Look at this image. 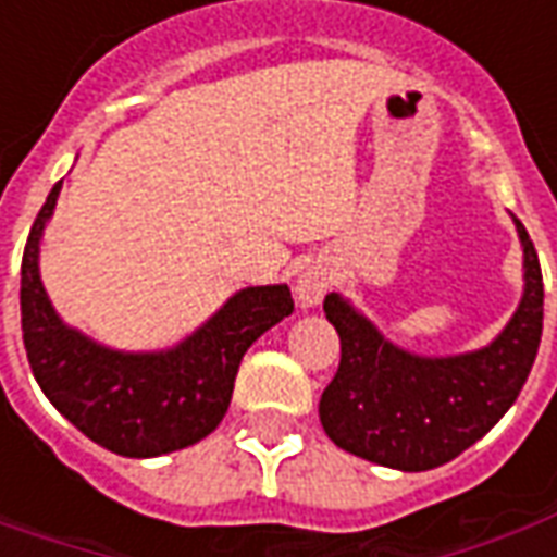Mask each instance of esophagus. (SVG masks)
Returning a JSON list of instances; mask_svg holds the SVG:
<instances>
[{"mask_svg": "<svg viewBox=\"0 0 557 557\" xmlns=\"http://www.w3.org/2000/svg\"><path fill=\"white\" fill-rule=\"evenodd\" d=\"M331 289V271L325 265L304 268L298 280H295V295L304 307H313L325 298V292Z\"/></svg>", "mask_w": 557, "mask_h": 557, "instance_id": "34e87169", "label": "esophagus"}]
</instances>
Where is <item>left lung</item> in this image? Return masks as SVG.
<instances>
[{"label": "left lung", "mask_w": 557, "mask_h": 557, "mask_svg": "<svg viewBox=\"0 0 557 557\" xmlns=\"http://www.w3.org/2000/svg\"><path fill=\"white\" fill-rule=\"evenodd\" d=\"M525 289L513 319L490 346L466 355L423 358L399 349L331 292L325 315L339 334V367L319 399L327 438L399 471H430L468 450L504 418L525 385L543 334V274L525 226Z\"/></svg>", "instance_id": "8db88e82"}]
</instances>
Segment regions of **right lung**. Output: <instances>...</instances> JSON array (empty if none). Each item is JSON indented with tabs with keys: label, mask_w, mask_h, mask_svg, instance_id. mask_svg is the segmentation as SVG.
<instances>
[{
	"label": "right lung",
	"mask_w": 557,
	"mask_h": 557,
	"mask_svg": "<svg viewBox=\"0 0 557 557\" xmlns=\"http://www.w3.org/2000/svg\"><path fill=\"white\" fill-rule=\"evenodd\" d=\"M62 182L32 223L20 268L23 346L35 382L83 435L131 459L172 454L218 430L244 351L295 310L289 286L235 292L206 325L163 351H119L67 327L38 271Z\"/></svg>",
	"instance_id": "right-lung-1"
}]
</instances>
